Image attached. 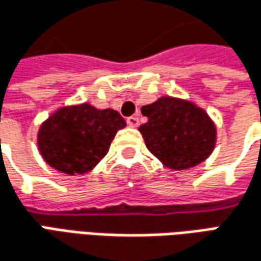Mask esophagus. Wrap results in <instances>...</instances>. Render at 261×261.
Returning a JSON list of instances; mask_svg holds the SVG:
<instances>
[{
    "mask_svg": "<svg viewBox=\"0 0 261 261\" xmlns=\"http://www.w3.org/2000/svg\"><path fill=\"white\" fill-rule=\"evenodd\" d=\"M127 124L130 125V127H138L140 118L137 117V116H130V117H127Z\"/></svg>",
    "mask_w": 261,
    "mask_h": 261,
    "instance_id": "esophagus-1",
    "label": "esophagus"
}]
</instances>
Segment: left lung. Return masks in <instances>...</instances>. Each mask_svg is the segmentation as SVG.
I'll return each mask as SVG.
<instances>
[{
  "label": "left lung",
  "mask_w": 261,
  "mask_h": 261,
  "mask_svg": "<svg viewBox=\"0 0 261 261\" xmlns=\"http://www.w3.org/2000/svg\"><path fill=\"white\" fill-rule=\"evenodd\" d=\"M148 121L140 133L149 152L171 169L192 168L212 154L216 127L205 110L175 97H161L141 107Z\"/></svg>",
  "instance_id": "left-lung-1"
}]
</instances>
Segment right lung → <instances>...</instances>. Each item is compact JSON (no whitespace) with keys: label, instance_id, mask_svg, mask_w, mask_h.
<instances>
[{"label":"right lung","instance_id":"obj_1","mask_svg":"<svg viewBox=\"0 0 261 261\" xmlns=\"http://www.w3.org/2000/svg\"><path fill=\"white\" fill-rule=\"evenodd\" d=\"M125 127L116 110L93 106L63 107L41 125L38 147L52 168L65 174H85L109 152L116 133Z\"/></svg>","mask_w":261,"mask_h":261}]
</instances>
